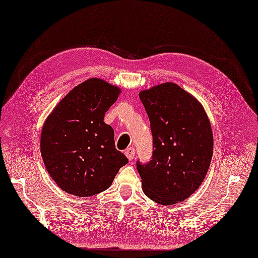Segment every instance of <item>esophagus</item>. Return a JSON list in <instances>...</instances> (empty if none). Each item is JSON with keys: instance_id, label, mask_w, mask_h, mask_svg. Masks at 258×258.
<instances>
[{"instance_id": "esophagus-1", "label": "esophagus", "mask_w": 258, "mask_h": 258, "mask_svg": "<svg viewBox=\"0 0 258 258\" xmlns=\"http://www.w3.org/2000/svg\"><path fill=\"white\" fill-rule=\"evenodd\" d=\"M124 154H125V156H127L129 161H133L135 158V148H133V147L128 148L127 150H125Z\"/></svg>"}]
</instances>
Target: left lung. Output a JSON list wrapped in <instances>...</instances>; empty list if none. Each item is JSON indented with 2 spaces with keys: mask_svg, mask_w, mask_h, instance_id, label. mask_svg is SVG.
Masks as SVG:
<instances>
[{
  "mask_svg": "<svg viewBox=\"0 0 258 258\" xmlns=\"http://www.w3.org/2000/svg\"><path fill=\"white\" fill-rule=\"evenodd\" d=\"M150 119L152 158L137 162L142 189L151 200L171 206L202 185L213 153L209 118L198 100L168 82L139 93Z\"/></svg>",
  "mask_w": 258,
  "mask_h": 258,
  "instance_id": "8db88e82",
  "label": "left lung"
}]
</instances>
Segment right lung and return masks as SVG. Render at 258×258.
<instances>
[{"label": "right lung", "mask_w": 258, "mask_h": 258, "mask_svg": "<svg viewBox=\"0 0 258 258\" xmlns=\"http://www.w3.org/2000/svg\"><path fill=\"white\" fill-rule=\"evenodd\" d=\"M120 89L100 79L75 86L55 106L41 130L40 152L50 176L62 190L89 197L111 185L128 159L115 148L105 112Z\"/></svg>", "instance_id": "obj_1"}]
</instances>
